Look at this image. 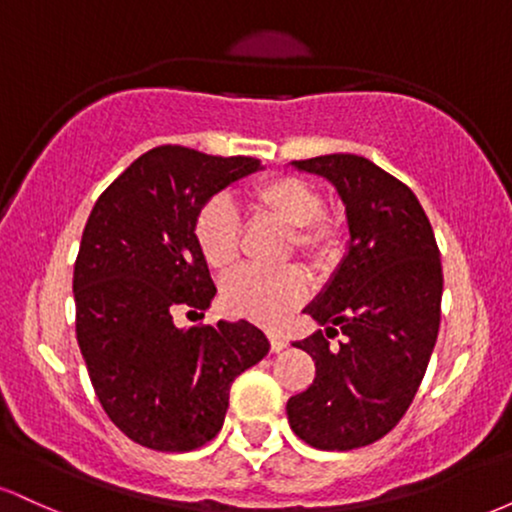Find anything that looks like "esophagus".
<instances>
[{"label": "esophagus", "mask_w": 512, "mask_h": 512, "mask_svg": "<svg viewBox=\"0 0 512 512\" xmlns=\"http://www.w3.org/2000/svg\"><path fill=\"white\" fill-rule=\"evenodd\" d=\"M267 337H269V344H272V351H281L286 346V337L281 332H267Z\"/></svg>", "instance_id": "esophagus-1"}]
</instances>
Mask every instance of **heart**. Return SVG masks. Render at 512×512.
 I'll return each instance as SVG.
<instances>
[{"label":"heart","instance_id":"heart-1","mask_svg":"<svg viewBox=\"0 0 512 512\" xmlns=\"http://www.w3.org/2000/svg\"><path fill=\"white\" fill-rule=\"evenodd\" d=\"M245 209L252 219H267L286 228L281 260L296 252L310 267L322 272L339 262L344 250V223L327 214L325 195L315 182L298 175H272L250 187ZM192 238L214 272H226L238 260L240 228L233 209L223 199H211L197 211ZM308 293V279L296 264L260 272L238 269L221 286L223 308L231 315L274 325L284 320Z\"/></svg>","mask_w":512,"mask_h":512}]
</instances>
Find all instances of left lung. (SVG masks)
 <instances>
[{
    "label": "left lung",
    "instance_id": "left-lung-1",
    "mask_svg": "<svg viewBox=\"0 0 512 512\" xmlns=\"http://www.w3.org/2000/svg\"><path fill=\"white\" fill-rule=\"evenodd\" d=\"M293 166L337 187L349 252L305 308L327 334L293 342L313 356L315 380L286 414L317 450L363 448L399 424L424 380L440 327V252L414 192L368 158L330 154ZM337 329L345 339L330 347Z\"/></svg>",
    "mask_w": 512,
    "mask_h": 512
}]
</instances>
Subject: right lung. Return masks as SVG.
<instances>
[{"mask_svg": "<svg viewBox=\"0 0 512 512\" xmlns=\"http://www.w3.org/2000/svg\"><path fill=\"white\" fill-rule=\"evenodd\" d=\"M260 170L250 156L166 144L110 182L74 264L76 339L110 421L144 448L187 452L221 431L228 392L269 342L248 320L180 330L214 298L192 223L216 192Z\"/></svg>", "mask_w": 512, "mask_h": 512, "instance_id": "right-lung-1", "label": "right lung"}]
</instances>
